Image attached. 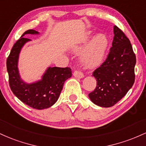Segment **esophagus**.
<instances>
[{"label":"esophagus","instance_id":"obj_1","mask_svg":"<svg viewBox=\"0 0 146 146\" xmlns=\"http://www.w3.org/2000/svg\"><path fill=\"white\" fill-rule=\"evenodd\" d=\"M73 75H74L75 78H82L84 77V73H82V72L80 71H74V73H73Z\"/></svg>","mask_w":146,"mask_h":146}]
</instances>
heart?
<instances>
[{"label": "heart", "instance_id": "obj_1", "mask_svg": "<svg viewBox=\"0 0 146 146\" xmlns=\"http://www.w3.org/2000/svg\"><path fill=\"white\" fill-rule=\"evenodd\" d=\"M108 46V40L104 35L95 36L87 45L81 57L82 62L87 68H95L103 61ZM75 51H78L79 48Z\"/></svg>", "mask_w": 146, "mask_h": 146}]
</instances>
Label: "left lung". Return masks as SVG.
<instances>
[{
  "label": "left lung",
  "mask_w": 146,
  "mask_h": 146,
  "mask_svg": "<svg viewBox=\"0 0 146 146\" xmlns=\"http://www.w3.org/2000/svg\"><path fill=\"white\" fill-rule=\"evenodd\" d=\"M106 59L95 70L96 88L88 94L92 102L102 107H111L126 95L135 82L136 56L130 40L116 25Z\"/></svg>",
  "instance_id": "1"
}]
</instances>
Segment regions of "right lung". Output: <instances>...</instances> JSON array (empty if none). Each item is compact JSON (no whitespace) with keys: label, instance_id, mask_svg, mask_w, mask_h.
Listing matches in <instances>:
<instances>
[{"label":"right lung","instance_id":"obj_1","mask_svg":"<svg viewBox=\"0 0 146 146\" xmlns=\"http://www.w3.org/2000/svg\"><path fill=\"white\" fill-rule=\"evenodd\" d=\"M28 33L36 34L38 32L33 29L25 31L21 39L15 43L7 59L9 84L11 91L21 102L31 108L42 110L49 108L57 102L64 83L71 77V68L49 67L40 81L31 84L23 82L18 73L17 64L22 46L29 40L23 36Z\"/></svg>","mask_w":146,"mask_h":146}]
</instances>
